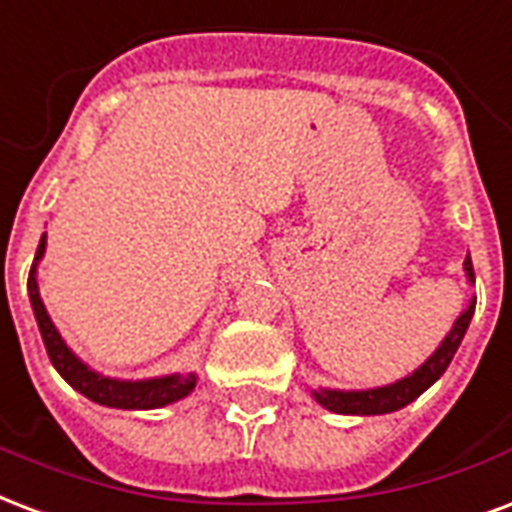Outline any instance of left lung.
<instances>
[{
    "label": "left lung",
    "mask_w": 512,
    "mask_h": 512,
    "mask_svg": "<svg viewBox=\"0 0 512 512\" xmlns=\"http://www.w3.org/2000/svg\"><path fill=\"white\" fill-rule=\"evenodd\" d=\"M464 272H467V280L475 283V272H472L470 256L464 259ZM472 313H475V299H472L470 305H467V310L456 318V324L451 326V332L445 334V340L440 343V348H437L413 375H407V378L397 380V383H388V386L364 388V391H334V388H321V391H313L315 402L324 405L326 410H332V413H343V416H383V413H394L399 407L410 405L413 399L421 397L426 388L432 386L434 380H440V375L448 370L453 353L459 351L461 340H464V332H467V326H470Z\"/></svg>",
    "instance_id": "obj_1"
}]
</instances>
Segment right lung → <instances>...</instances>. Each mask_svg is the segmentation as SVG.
<instances>
[{"label": "right lung", "mask_w": 512, "mask_h": 512, "mask_svg": "<svg viewBox=\"0 0 512 512\" xmlns=\"http://www.w3.org/2000/svg\"><path fill=\"white\" fill-rule=\"evenodd\" d=\"M45 253V234L40 237L37 245V256H34L32 270H29V299H32L34 318L40 326L42 343L48 351V359L56 367L61 378L67 380L69 386L80 391L83 397H88L96 405L105 407H118V410H153V407H164L178 402V399L188 397L194 386H197V375L188 372V375H164V378H148V380H115L105 378L99 372L88 370L86 364L69 351V345L61 340L59 329L53 326L51 315L42 305L40 288H37V261Z\"/></svg>", "instance_id": "1"}]
</instances>
